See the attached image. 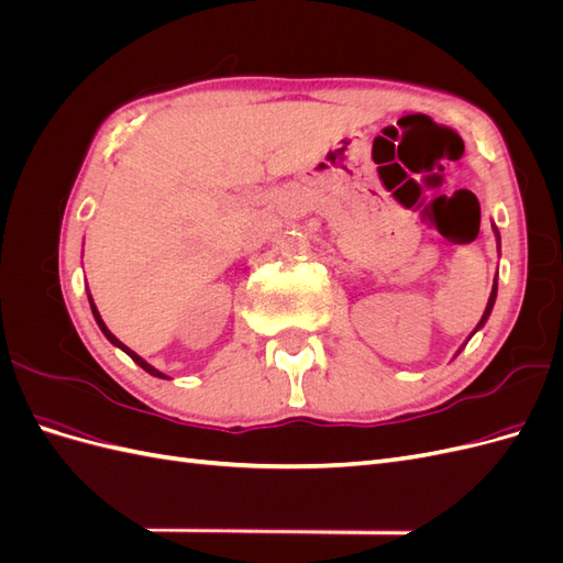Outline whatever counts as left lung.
<instances>
[{"label": "left lung", "instance_id": "left-lung-1", "mask_svg": "<svg viewBox=\"0 0 563 563\" xmlns=\"http://www.w3.org/2000/svg\"><path fill=\"white\" fill-rule=\"evenodd\" d=\"M493 232H496V236H498V249H500V232H498V228H496V225H493ZM496 296H498V279H493V288H490V296H488V302H486V310H484V314H482L479 323H476V329H474L472 333L479 331V329L484 327V323H486V319L490 317L493 305H496Z\"/></svg>", "mask_w": 563, "mask_h": 563}]
</instances>
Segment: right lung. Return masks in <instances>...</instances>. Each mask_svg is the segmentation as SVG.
<instances>
[{
    "label": "right lung",
    "instance_id": "1",
    "mask_svg": "<svg viewBox=\"0 0 563 563\" xmlns=\"http://www.w3.org/2000/svg\"><path fill=\"white\" fill-rule=\"evenodd\" d=\"M89 305H91V312H93V319H96V323H98V329H100V331H103V335H106V338L110 340V343H112L114 347H119V350H122V352H126V354L131 356V360H133L135 364H139V366L143 368V371H147V373H150V376H155V378H166L162 371H157L155 366H150V364H147V362L143 360V356H141V354H135V352H133L131 347H126V345L122 343V340H119L117 335H112V333H110V329L106 327V321H103V319H100V312H98V308H96V302H93L91 294H89Z\"/></svg>",
    "mask_w": 563,
    "mask_h": 563
}]
</instances>
